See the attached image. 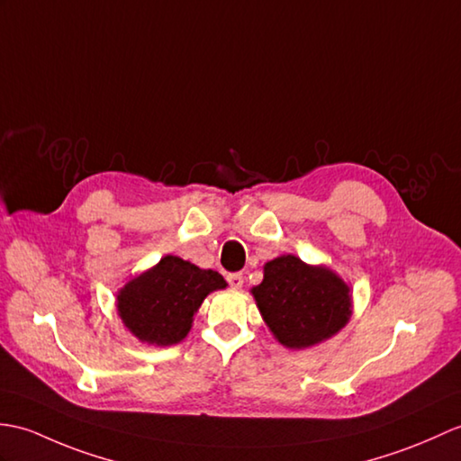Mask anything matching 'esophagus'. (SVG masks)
<instances>
[{"instance_id": "obj_1", "label": "esophagus", "mask_w": 461, "mask_h": 461, "mask_svg": "<svg viewBox=\"0 0 461 461\" xmlns=\"http://www.w3.org/2000/svg\"><path fill=\"white\" fill-rule=\"evenodd\" d=\"M228 283L231 288H241L243 286V275L241 273H230Z\"/></svg>"}]
</instances>
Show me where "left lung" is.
<instances>
[{"instance_id":"1","label":"left lung","mask_w":461,"mask_h":461,"mask_svg":"<svg viewBox=\"0 0 461 461\" xmlns=\"http://www.w3.org/2000/svg\"><path fill=\"white\" fill-rule=\"evenodd\" d=\"M273 336L288 349L312 348L349 322V286L328 267L294 255L265 263L263 283L251 288Z\"/></svg>"}]
</instances>
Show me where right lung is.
Wrapping results in <instances>:
<instances>
[{
	"mask_svg": "<svg viewBox=\"0 0 461 461\" xmlns=\"http://www.w3.org/2000/svg\"><path fill=\"white\" fill-rule=\"evenodd\" d=\"M226 286L218 271L165 255L117 293V314L143 344L173 346L186 338L204 298Z\"/></svg>",
	"mask_w": 461,
	"mask_h": 461,
	"instance_id": "add662e5",
	"label": "right lung"
}]
</instances>
